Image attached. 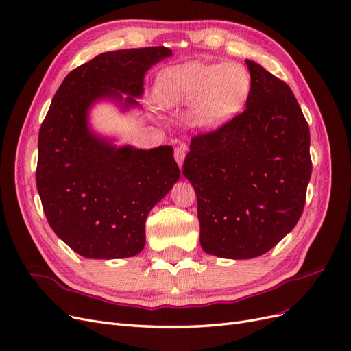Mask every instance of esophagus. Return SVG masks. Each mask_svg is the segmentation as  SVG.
<instances>
[{
  "mask_svg": "<svg viewBox=\"0 0 351 351\" xmlns=\"http://www.w3.org/2000/svg\"><path fill=\"white\" fill-rule=\"evenodd\" d=\"M186 152H187V146L186 145H180V146H177L176 149H174V158H176V161H177V164L180 167H182L183 162H184Z\"/></svg>",
  "mask_w": 351,
  "mask_h": 351,
  "instance_id": "esophagus-1",
  "label": "esophagus"
}]
</instances>
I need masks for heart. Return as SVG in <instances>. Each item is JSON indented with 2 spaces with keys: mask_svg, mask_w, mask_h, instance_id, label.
Wrapping results in <instances>:
<instances>
[{
  "mask_svg": "<svg viewBox=\"0 0 351 351\" xmlns=\"http://www.w3.org/2000/svg\"><path fill=\"white\" fill-rule=\"evenodd\" d=\"M252 89L249 70L240 62H189L164 70L155 95L165 107L192 105L189 120L204 132L217 130L237 117Z\"/></svg>",
  "mask_w": 351,
  "mask_h": 351,
  "instance_id": "1",
  "label": "heart"
}]
</instances>
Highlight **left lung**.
I'll use <instances>...</instances> for the list:
<instances>
[{"label":"left lung","instance_id":"8db88e82","mask_svg":"<svg viewBox=\"0 0 351 351\" xmlns=\"http://www.w3.org/2000/svg\"><path fill=\"white\" fill-rule=\"evenodd\" d=\"M246 110L192 137L183 174L197 197L200 246L227 259L271 250L303 214L312 174L309 125L290 86L246 60Z\"/></svg>","mask_w":351,"mask_h":351}]
</instances>
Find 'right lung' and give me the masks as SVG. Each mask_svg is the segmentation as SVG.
<instances>
[{
    "instance_id": "obj_1",
    "label": "right lung",
    "mask_w": 351,
    "mask_h": 351,
    "mask_svg": "<svg viewBox=\"0 0 351 351\" xmlns=\"http://www.w3.org/2000/svg\"><path fill=\"white\" fill-rule=\"evenodd\" d=\"M173 54L119 49L71 70L52 98L38 139L36 187L48 224L80 256L117 259L145 247V221L180 177L171 146L115 147L88 127L89 107L114 98L137 105L143 76Z\"/></svg>"
}]
</instances>
